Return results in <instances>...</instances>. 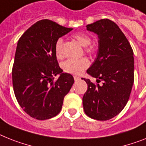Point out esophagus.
<instances>
[{"label":"esophagus","instance_id":"1","mask_svg":"<svg viewBox=\"0 0 146 146\" xmlns=\"http://www.w3.org/2000/svg\"><path fill=\"white\" fill-rule=\"evenodd\" d=\"M74 79L75 81H77V80H79L80 79V77H78V76H74Z\"/></svg>","mask_w":146,"mask_h":146}]
</instances>
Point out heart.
I'll list each match as a JSON object with an SVG mask.
<instances>
[{
  "mask_svg": "<svg viewBox=\"0 0 146 146\" xmlns=\"http://www.w3.org/2000/svg\"><path fill=\"white\" fill-rule=\"evenodd\" d=\"M73 38L78 41L79 44L85 47L86 52L93 54L96 51V46L91 43V38L87 34L84 33H76L73 34ZM62 43L63 40L62 38L56 39L54 44V51L58 58L63 57V50H62ZM90 66V61L86 58L68 59L62 63V69L66 73L78 75L80 74L86 68Z\"/></svg>",
  "mask_w": 146,
  "mask_h": 146,
  "instance_id": "1",
  "label": "heart"
}]
</instances>
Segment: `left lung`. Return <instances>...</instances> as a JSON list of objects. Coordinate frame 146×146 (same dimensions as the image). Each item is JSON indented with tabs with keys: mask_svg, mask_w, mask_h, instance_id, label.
I'll return each mask as SVG.
<instances>
[{
	"mask_svg": "<svg viewBox=\"0 0 146 146\" xmlns=\"http://www.w3.org/2000/svg\"><path fill=\"white\" fill-rule=\"evenodd\" d=\"M86 29L98 35L99 46L95 62L86 71L97 79V84L84 78L88 87L83 106L89 117L106 121L118 115L129 100L134 80L133 49L110 19H101L86 25Z\"/></svg>",
	"mask_w": 146,
	"mask_h": 146,
	"instance_id": "obj_1",
	"label": "left lung"
}]
</instances>
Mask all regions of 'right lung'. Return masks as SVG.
<instances>
[{"instance_id": "1", "label": "right lung", "mask_w": 146, "mask_h": 146, "mask_svg": "<svg viewBox=\"0 0 146 146\" xmlns=\"http://www.w3.org/2000/svg\"><path fill=\"white\" fill-rule=\"evenodd\" d=\"M72 30L44 19L18 41L12 70L13 90L19 105L33 119L56 116L74 84L72 74L62 73L54 51L56 39ZM58 74L60 78L55 80Z\"/></svg>"}]
</instances>
